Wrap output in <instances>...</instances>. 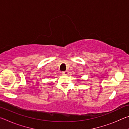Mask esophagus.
<instances>
[{"mask_svg":"<svg viewBox=\"0 0 129 129\" xmlns=\"http://www.w3.org/2000/svg\"><path fill=\"white\" fill-rule=\"evenodd\" d=\"M62 73L63 74V75H68V74H69V71H65L62 72Z\"/></svg>","mask_w":129,"mask_h":129,"instance_id":"1","label":"esophagus"}]
</instances>
